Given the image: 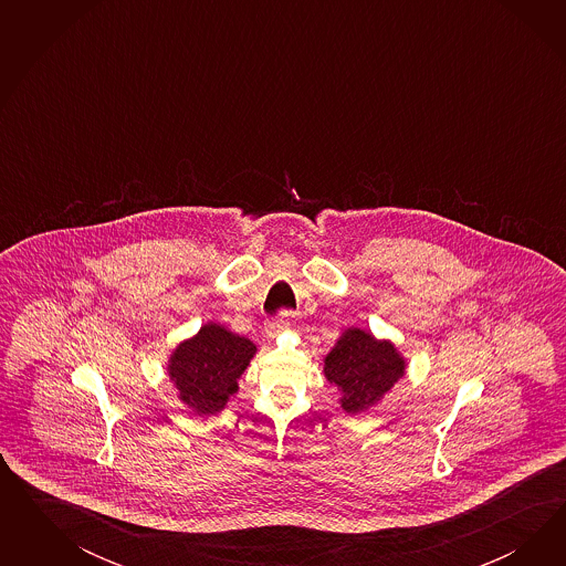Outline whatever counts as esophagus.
Instances as JSON below:
<instances>
[{
    "mask_svg": "<svg viewBox=\"0 0 566 566\" xmlns=\"http://www.w3.org/2000/svg\"><path fill=\"white\" fill-rule=\"evenodd\" d=\"M265 332H268V336L275 338V336L282 332V326H280L277 322H268V324H265Z\"/></svg>",
    "mask_w": 566,
    "mask_h": 566,
    "instance_id": "1",
    "label": "esophagus"
}]
</instances>
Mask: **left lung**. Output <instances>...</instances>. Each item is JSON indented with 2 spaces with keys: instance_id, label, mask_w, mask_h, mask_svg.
I'll use <instances>...</instances> for the list:
<instances>
[{
  "instance_id": "obj_1",
  "label": "left lung",
  "mask_w": 566,
  "mask_h": 566,
  "mask_svg": "<svg viewBox=\"0 0 566 566\" xmlns=\"http://www.w3.org/2000/svg\"><path fill=\"white\" fill-rule=\"evenodd\" d=\"M407 363L390 340H377L371 332L348 327L324 359L327 381L338 386L340 407L359 415L377 405L405 376Z\"/></svg>"
}]
</instances>
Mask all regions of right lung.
I'll list each match as a JSON object with an SVG mask.
<instances>
[{
  "instance_id": "1",
  "label": "right lung",
  "mask_w": 566,
  "mask_h": 566,
  "mask_svg": "<svg viewBox=\"0 0 566 566\" xmlns=\"http://www.w3.org/2000/svg\"><path fill=\"white\" fill-rule=\"evenodd\" d=\"M255 353L258 346L249 338L232 334L220 324H206L192 338L174 348L168 376L178 398L195 415H216L230 396L237 395L239 377Z\"/></svg>"
}]
</instances>
